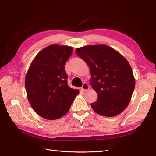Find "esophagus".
Segmentation results:
<instances>
[{
  "instance_id": "esophagus-1",
  "label": "esophagus",
  "mask_w": 156,
  "mask_h": 156,
  "mask_svg": "<svg viewBox=\"0 0 156 156\" xmlns=\"http://www.w3.org/2000/svg\"><path fill=\"white\" fill-rule=\"evenodd\" d=\"M88 89H89V86L87 83H84L83 85H82V90H88Z\"/></svg>"
}]
</instances>
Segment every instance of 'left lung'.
Here are the masks:
<instances>
[{
    "instance_id": "left-lung-1",
    "label": "left lung",
    "mask_w": 156,
    "mask_h": 156,
    "mask_svg": "<svg viewBox=\"0 0 156 156\" xmlns=\"http://www.w3.org/2000/svg\"><path fill=\"white\" fill-rule=\"evenodd\" d=\"M76 54L90 68V83L98 94L97 100L91 103L93 111L105 117L120 114L130 102L135 86L127 59L104 44L78 48Z\"/></svg>"
}]
</instances>
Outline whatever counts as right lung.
<instances>
[{"mask_svg":"<svg viewBox=\"0 0 156 156\" xmlns=\"http://www.w3.org/2000/svg\"><path fill=\"white\" fill-rule=\"evenodd\" d=\"M73 48L51 45L35 56L25 76V86L28 101L36 113L54 120L68 112L78 89L69 88L65 64Z\"/></svg>","mask_w":156,"mask_h":156,"instance_id":"obj_1","label":"right lung"}]
</instances>
